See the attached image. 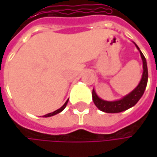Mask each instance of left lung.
<instances>
[{"label": "left lung", "mask_w": 157, "mask_h": 157, "mask_svg": "<svg viewBox=\"0 0 157 157\" xmlns=\"http://www.w3.org/2000/svg\"><path fill=\"white\" fill-rule=\"evenodd\" d=\"M136 46L140 52V55H141L142 61H143V75H142V79L140 82H139V84L130 94L124 96L122 99L113 101V102L105 101V100H103V99L99 98L98 95L96 94L95 91L93 90V94H92L93 101H94V105H96V107L99 110H101L103 112H105V113H120V112L125 111V110L133 107L140 100L142 95L144 94V90L146 88L147 80H148L147 64H146V60H145L144 54L142 53L140 49L138 48V46L136 44Z\"/></svg>", "instance_id": "left-lung-1"}]
</instances>
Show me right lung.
Wrapping results in <instances>:
<instances>
[{
	"instance_id": "add662e5",
	"label": "right lung",
	"mask_w": 157,
	"mask_h": 157,
	"mask_svg": "<svg viewBox=\"0 0 157 157\" xmlns=\"http://www.w3.org/2000/svg\"><path fill=\"white\" fill-rule=\"evenodd\" d=\"M67 103H68V100L65 102V104L61 107V108H59V109H57L56 111H54V112H52V113H47V114H45V115H44V117H50V116H52V115H55V114H57V113H61L63 110L64 109L65 107H66V105H67Z\"/></svg>"
}]
</instances>
